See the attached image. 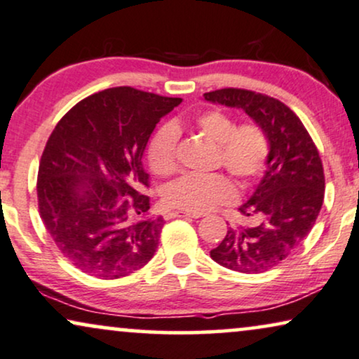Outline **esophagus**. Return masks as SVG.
Instances as JSON below:
<instances>
[{
    "label": "esophagus",
    "instance_id": "esophagus-1",
    "mask_svg": "<svg viewBox=\"0 0 359 359\" xmlns=\"http://www.w3.org/2000/svg\"><path fill=\"white\" fill-rule=\"evenodd\" d=\"M170 219H198L201 213H190V212H184V210H172L169 212Z\"/></svg>",
    "mask_w": 359,
    "mask_h": 359
}]
</instances>
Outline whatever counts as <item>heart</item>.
Masks as SVG:
<instances>
[{"mask_svg": "<svg viewBox=\"0 0 359 359\" xmlns=\"http://www.w3.org/2000/svg\"><path fill=\"white\" fill-rule=\"evenodd\" d=\"M195 127L219 144L217 165L225 167L240 187H248L260 179L270 158V139L257 122L237 124L229 112L210 109L195 119ZM179 130L174 124L161 126L147 144V162L154 174L167 177L177 169ZM235 185L229 175L185 174L167 185L162 198L167 205L180 210L202 213L235 198Z\"/></svg>", "mask_w": 359, "mask_h": 359, "instance_id": "b5f03b06", "label": "heart"}]
</instances>
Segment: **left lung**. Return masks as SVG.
<instances>
[{
  "label": "left lung",
  "instance_id": "8db88e82",
  "mask_svg": "<svg viewBox=\"0 0 359 359\" xmlns=\"http://www.w3.org/2000/svg\"><path fill=\"white\" fill-rule=\"evenodd\" d=\"M207 101L243 109L270 139V158L250 201L238 208L252 226H229L210 250L213 262L240 273H262L300 247L315 225L325 198L321 157L294 112L278 99L248 89L225 88L203 94Z\"/></svg>",
  "mask_w": 359,
  "mask_h": 359
}]
</instances>
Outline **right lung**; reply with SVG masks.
Here are the masks:
<instances>
[{"label":"right lung","instance_id":"right-lung-1","mask_svg":"<svg viewBox=\"0 0 359 359\" xmlns=\"http://www.w3.org/2000/svg\"><path fill=\"white\" fill-rule=\"evenodd\" d=\"M180 102L121 86L79 101L54 127L39 161L38 208L76 269L114 280L154 257L165 222L147 217L142 154L157 122Z\"/></svg>","mask_w":359,"mask_h":359}]
</instances>
